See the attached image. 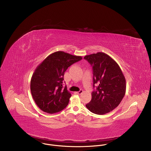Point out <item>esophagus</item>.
I'll return each instance as SVG.
<instances>
[{"label":"esophagus","mask_w":151,"mask_h":151,"mask_svg":"<svg viewBox=\"0 0 151 151\" xmlns=\"http://www.w3.org/2000/svg\"><path fill=\"white\" fill-rule=\"evenodd\" d=\"M83 92V90H82V89H80L79 91L76 92V93H77V94H81Z\"/></svg>","instance_id":"esophagus-1"}]
</instances>
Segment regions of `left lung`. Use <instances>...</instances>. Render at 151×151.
Here are the masks:
<instances>
[{"instance_id":"1","label":"left lung","mask_w":151,"mask_h":151,"mask_svg":"<svg viewBox=\"0 0 151 151\" xmlns=\"http://www.w3.org/2000/svg\"><path fill=\"white\" fill-rule=\"evenodd\" d=\"M84 59L92 67V99L86 107L96 114H104L119 106L125 95L126 83L118 64L107 54L98 52L86 55Z\"/></svg>"}]
</instances>
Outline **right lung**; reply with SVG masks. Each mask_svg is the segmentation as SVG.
I'll use <instances>...</instances> for the list:
<instances>
[{"label": "right lung", "mask_w": 151, "mask_h": 151, "mask_svg": "<svg viewBox=\"0 0 151 151\" xmlns=\"http://www.w3.org/2000/svg\"><path fill=\"white\" fill-rule=\"evenodd\" d=\"M82 59L81 56L58 51L48 56L37 67L31 80L30 88L32 98L40 109L52 114L67 106L71 95L67 86L63 88L65 72Z\"/></svg>", "instance_id": "right-lung-1"}]
</instances>
